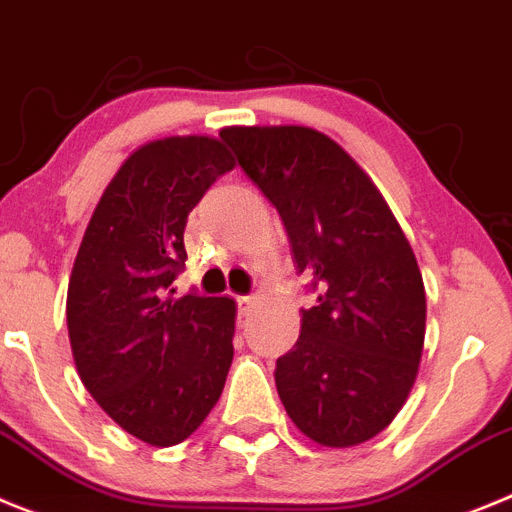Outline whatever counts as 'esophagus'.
<instances>
[{"label":"esophagus","instance_id":"obj_1","mask_svg":"<svg viewBox=\"0 0 512 512\" xmlns=\"http://www.w3.org/2000/svg\"><path fill=\"white\" fill-rule=\"evenodd\" d=\"M237 308H239V316H250V311L255 308V296H239Z\"/></svg>","mask_w":512,"mask_h":512}]
</instances>
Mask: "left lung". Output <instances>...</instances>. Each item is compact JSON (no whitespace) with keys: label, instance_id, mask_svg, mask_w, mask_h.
Segmentation results:
<instances>
[{"label":"left lung","instance_id":"1","mask_svg":"<svg viewBox=\"0 0 512 512\" xmlns=\"http://www.w3.org/2000/svg\"><path fill=\"white\" fill-rule=\"evenodd\" d=\"M239 168L278 209L316 306L275 365L290 421L324 446L390 426L418 375L426 336L421 270L367 173L311 127H227Z\"/></svg>","mask_w":512,"mask_h":512}]
</instances>
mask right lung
I'll use <instances>...</instances> for the list:
<instances>
[{"instance_id": "1", "label": "right lung", "mask_w": 512, "mask_h": 512, "mask_svg": "<svg viewBox=\"0 0 512 512\" xmlns=\"http://www.w3.org/2000/svg\"><path fill=\"white\" fill-rule=\"evenodd\" d=\"M222 140L165 137L124 160L86 227L66 319L81 382L145 444L173 446L209 416L232 367L229 298H176L183 229L211 183L234 168Z\"/></svg>"}]
</instances>
